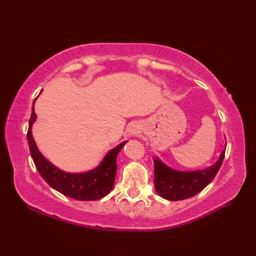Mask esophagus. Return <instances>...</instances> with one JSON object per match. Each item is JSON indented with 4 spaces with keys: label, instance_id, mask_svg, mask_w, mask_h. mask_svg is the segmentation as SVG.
<instances>
[{
    "label": "esophagus",
    "instance_id": "1",
    "mask_svg": "<svg viewBox=\"0 0 256 256\" xmlns=\"http://www.w3.org/2000/svg\"><path fill=\"white\" fill-rule=\"evenodd\" d=\"M132 132H136V130H134V128H133V130H132Z\"/></svg>",
    "mask_w": 256,
    "mask_h": 256
}]
</instances>
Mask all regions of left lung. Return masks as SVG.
<instances>
[{"label": "left lung", "instance_id": "left-lung-1", "mask_svg": "<svg viewBox=\"0 0 256 256\" xmlns=\"http://www.w3.org/2000/svg\"><path fill=\"white\" fill-rule=\"evenodd\" d=\"M224 150L214 166L204 170L178 172L154 159V188L160 196L170 201H180L200 193L218 172L224 162Z\"/></svg>", "mask_w": 256, "mask_h": 256}]
</instances>
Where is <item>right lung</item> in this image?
<instances>
[{"mask_svg":"<svg viewBox=\"0 0 256 256\" xmlns=\"http://www.w3.org/2000/svg\"><path fill=\"white\" fill-rule=\"evenodd\" d=\"M36 114L32 107V116L29 120L28 128V144L34 166L40 172V176L45 180L50 188L58 190L63 196L76 198L80 201H94L106 196L110 192L115 183L116 170V157H118L120 149L126 144V141L122 142L106 154L102 164L94 170L82 172V174H71V172H62L52 164L34 144L32 136V126L36 120Z\"/></svg>","mask_w":256,"mask_h":256,"instance_id":"obj_1","label":"right lung"}]
</instances>
